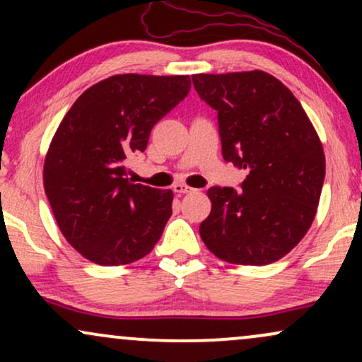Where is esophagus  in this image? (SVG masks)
I'll list each match as a JSON object with an SVG mask.
<instances>
[{"label": "esophagus", "mask_w": 362, "mask_h": 362, "mask_svg": "<svg viewBox=\"0 0 362 362\" xmlns=\"http://www.w3.org/2000/svg\"><path fill=\"white\" fill-rule=\"evenodd\" d=\"M173 192L178 194V195H184V194L194 192V189H192V187L185 185V184H175V185H173Z\"/></svg>", "instance_id": "34e87169"}]
</instances>
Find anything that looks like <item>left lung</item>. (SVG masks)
Masks as SVG:
<instances>
[{
    "label": "left lung",
    "instance_id": "8db88e82",
    "mask_svg": "<svg viewBox=\"0 0 362 362\" xmlns=\"http://www.w3.org/2000/svg\"><path fill=\"white\" fill-rule=\"evenodd\" d=\"M199 97L218 110L223 158L247 170L242 190L211 187V213L199 226L218 259L267 265L301 242L325 178L322 141L284 83L253 71L194 74Z\"/></svg>",
    "mask_w": 362,
    "mask_h": 362
}]
</instances>
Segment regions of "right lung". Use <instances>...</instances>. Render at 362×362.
<instances>
[{
	"label": "right lung",
	"mask_w": 362,
	"mask_h": 362,
	"mask_svg": "<svg viewBox=\"0 0 362 362\" xmlns=\"http://www.w3.org/2000/svg\"><path fill=\"white\" fill-rule=\"evenodd\" d=\"M190 90V78L114 74L85 90L61 120L44 161V190L62 236L98 265H126L155 248L172 190L131 184L126 163Z\"/></svg>",
	"instance_id": "1"
}]
</instances>
